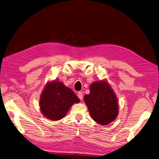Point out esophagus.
I'll use <instances>...</instances> for the list:
<instances>
[{
  "mask_svg": "<svg viewBox=\"0 0 159 159\" xmlns=\"http://www.w3.org/2000/svg\"><path fill=\"white\" fill-rule=\"evenodd\" d=\"M77 96H78L79 98L80 99V100L82 101L83 98V93L81 92H79L78 94H77Z\"/></svg>",
  "mask_w": 159,
  "mask_h": 159,
  "instance_id": "obj_1",
  "label": "esophagus"
}]
</instances>
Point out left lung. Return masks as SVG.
I'll list each match as a JSON object with an SVG mask.
<instances>
[{"label": "left lung", "instance_id": "obj_1", "mask_svg": "<svg viewBox=\"0 0 159 159\" xmlns=\"http://www.w3.org/2000/svg\"><path fill=\"white\" fill-rule=\"evenodd\" d=\"M91 118L100 125L114 121L119 113V106L114 91L105 80L93 83L90 93L84 96Z\"/></svg>", "mask_w": 159, "mask_h": 159}]
</instances>
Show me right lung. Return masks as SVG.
Here are the masks:
<instances>
[{
	"label": "right lung",
	"mask_w": 159,
	"mask_h": 159,
	"mask_svg": "<svg viewBox=\"0 0 159 159\" xmlns=\"http://www.w3.org/2000/svg\"><path fill=\"white\" fill-rule=\"evenodd\" d=\"M80 102L72 89L56 80L48 82L41 94L39 107L48 120L57 121L66 116L74 103Z\"/></svg>",
	"instance_id": "1"
}]
</instances>
